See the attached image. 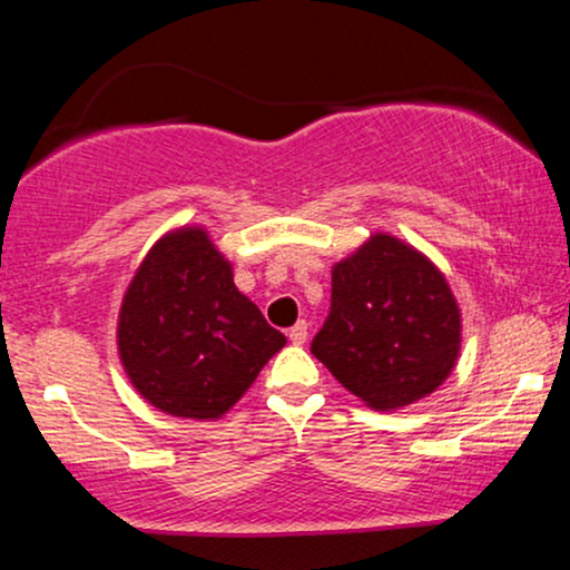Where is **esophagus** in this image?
I'll use <instances>...</instances> for the list:
<instances>
[{
    "mask_svg": "<svg viewBox=\"0 0 570 570\" xmlns=\"http://www.w3.org/2000/svg\"><path fill=\"white\" fill-rule=\"evenodd\" d=\"M289 340H292L294 345H303L305 343V340H307V322H305V318H299V322L292 326Z\"/></svg>",
    "mask_w": 570,
    "mask_h": 570,
    "instance_id": "obj_1",
    "label": "esophagus"
}]
</instances>
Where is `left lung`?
I'll return each instance as SVG.
<instances>
[{
	"label": "left lung",
	"instance_id": "1",
	"mask_svg": "<svg viewBox=\"0 0 570 570\" xmlns=\"http://www.w3.org/2000/svg\"><path fill=\"white\" fill-rule=\"evenodd\" d=\"M461 316L423 254L375 235L332 271V303L311 351L351 394L394 410L431 394L453 370Z\"/></svg>",
	"mask_w": 570,
	"mask_h": 570
}]
</instances>
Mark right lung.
Returning <instances> with one entry per match:
<instances>
[{"label": "right lung", "instance_id": "obj_1", "mask_svg": "<svg viewBox=\"0 0 570 570\" xmlns=\"http://www.w3.org/2000/svg\"><path fill=\"white\" fill-rule=\"evenodd\" d=\"M286 337L233 284L208 235L189 227L147 254L122 299L117 345L139 394L176 417H219Z\"/></svg>", "mask_w": 570, "mask_h": 570}]
</instances>
